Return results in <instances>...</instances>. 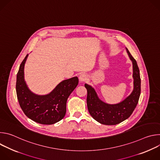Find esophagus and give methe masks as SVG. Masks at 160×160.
Listing matches in <instances>:
<instances>
[{"instance_id": "1", "label": "esophagus", "mask_w": 160, "mask_h": 160, "mask_svg": "<svg viewBox=\"0 0 160 160\" xmlns=\"http://www.w3.org/2000/svg\"><path fill=\"white\" fill-rule=\"evenodd\" d=\"M87 80V76L85 73H82L79 76V81L80 82H85Z\"/></svg>"}]
</instances>
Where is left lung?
Returning <instances> with one entry per match:
<instances>
[{"label": "left lung", "instance_id": "obj_1", "mask_svg": "<svg viewBox=\"0 0 160 160\" xmlns=\"http://www.w3.org/2000/svg\"><path fill=\"white\" fill-rule=\"evenodd\" d=\"M126 51L132 62L133 78V90L127 98L115 104L106 103L99 98L92 86L85 84V87L87 90V104L88 112L94 120L103 125H117L129 118L139 99L141 94L139 69L136 61L127 48Z\"/></svg>", "mask_w": 160, "mask_h": 160}]
</instances>
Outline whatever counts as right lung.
<instances>
[{
    "label": "right lung",
    "instance_id": "obj_1",
    "mask_svg": "<svg viewBox=\"0 0 160 160\" xmlns=\"http://www.w3.org/2000/svg\"><path fill=\"white\" fill-rule=\"evenodd\" d=\"M28 54L20 64L16 77V90L18 102L25 115L33 121L52 125L62 120L66 112L68 97L78 83L77 77L60 82L47 95H37L28 88L24 78V67Z\"/></svg>",
    "mask_w": 160,
    "mask_h": 160
}]
</instances>
